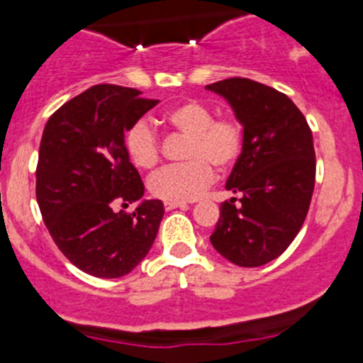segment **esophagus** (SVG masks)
<instances>
[{
  "instance_id": "34e87169",
  "label": "esophagus",
  "mask_w": 363,
  "mask_h": 363,
  "mask_svg": "<svg viewBox=\"0 0 363 363\" xmlns=\"http://www.w3.org/2000/svg\"><path fill=\"white\" fill-rule=\"evenodd\" d=\"M177 207L184 208V207H188V203L186 202H164V208H167V211H174V208H177Z\"/></svg>"
}]
</instances>
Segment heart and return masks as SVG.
Returning a JSON list of instances; mask_svg holds the SVG:
<instances>
[{"instance_id": "obj_1", "label": "heart", "mask_w": 363, "mask_h": 363, "mask_svg": "<svg viewBox=\"0 0 363 363\" xmlns=\"http://www.w3.org/2000/svg\"><path fill=\"white\" fill-rule=\"evenodd\" d=\"M163 123L186 137L184 163L163 168L149 181L156 199L188 202L199 199L214 181V168L228 170L244 147V124L232 113L216 116L211 105L200 100H184L163 113ZM124 147L135 167L151 170L160 163L161 142L155 128L137 121L124 133Z\"/></svg>"}]
</instances>
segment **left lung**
Masks as SVG:
<instances>
[{"label":"left lung","mask_w":363,"mask_h":363,"mask_svg":"<svg viewBox=\"0 0 363 363\" xmlns=\"http://www.w3.org/2000/svg\"><path fill=\"white\" fill-rule=\"evenodd\" d=\"M244 124V147L226 189L211 242L239 267H259L288 250L306 221L316 179L313 131L281 91L232 77L208 84Z\"/></svg>","instance_id":"left-lung-1"}]
</instances>
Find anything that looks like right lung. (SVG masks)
<instances>
[{
	"instance_id": "add662e5",
	"label": "right lung",
	"mask_w": 363,
	"mask_h": 363,
	"mask_svg": "<svg viewBox=\"0 0 363 363\" xmlns=\"http://www.w3.org/2000/svg\"><path fill=\"white\" fill-rule=\"evenodd\" d=\"M133 87L98 84L47 121L36 164V200L50 237L82 272L113 279L145 258L163 203L144 200V182L124 147V133L158 100Z\"/></svg>"
}]
</instances>
